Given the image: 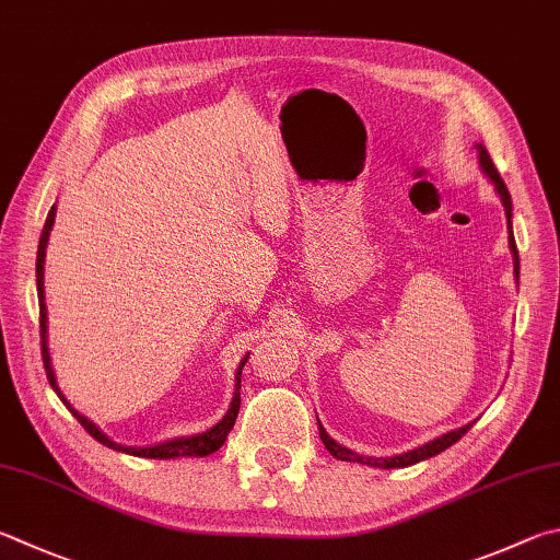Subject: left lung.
Returning a JSON list of instances; mask_svg holds the SVG:
<instances>
[{"mask_svg": "<svg viewBox=\"0 0 560 560\" xmlns=\"http://www.w3.org/2000/svg\"><path fill=\"white\" fill-rule=\"evenodd\" d=\"M477 147V159H480V168L482 174L492 180V186L497 190V196H500L502 206H504V215H506V240H510V252H512V261H514V279L516 283H520V252H516V240H514V230H512V196L510 190H506L504 180L500 178V174H497V168L492 164L490 154H487V149L482 144H475ZM315 419H318V413H315ZM472 423H465L460 425V429H453L448 433L439 435V439H433L429 443L419 445V448L413 451H406V453H399V455H392V457H374V455H360L354 453L350 448H345V445H340L338 441H332L328 431L323 429V423L318 421V433H320V441L325 448H328V453L332 457H338V460H345V463H360V465H370V467H382V470H394V467H409V465H416L421 460H429V457L443 453L445 448H451L453 443H457L463 439V435L472 429Z\"/></svg>", "mask_w": 560, "mask_h": 560, "instance_id": "1", "label": "left lung"}]
</instances>
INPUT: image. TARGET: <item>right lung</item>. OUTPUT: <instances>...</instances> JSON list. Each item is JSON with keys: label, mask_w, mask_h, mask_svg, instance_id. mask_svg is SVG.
I'll return each instance as SVG.
<instances>
[{"label": "right lung", "mask_w": 560, "mask_h": 560, "mask_svg": "<svg viewBox=\"0 0 560 560\" xmlns=\"http://www.w3.org/2000/svg\"><path fill=\"white\" fill-rule=\"evenodd\" d=\"M54 222H56V206L48 210V218H46V225L44 232H40V240H38V254H36V289H38V311H40V354H44V368H46V377L48 384L54 386V392L58 394V399L68 406V411L75 416L78 423L83 425V429L93 435L95 441H100L103 445L112 451H119V453H127V455H137V457H154V460H171V457H206L210 453H215L222 448V443H225L228 433L232 431V425L237 421V411H240V389H242V368H245V362L249 360V352L245 358L240 360V368L235 372V394H232V401H230V409L228 413L222 416V419L210 425L202 433H192V435H178V439H168V441H161V443H151V445H121L117 441H112L105 431H100V425L93 423L83 416L80 411L73 409V404H70L63 392H60V386L56 382V372H54V364H50V352H48V311H46V293H44V271H46V247H48V240H50V230H54Z\"/></svg>", "instance_id": "right-lung-1"}]
</instances>
